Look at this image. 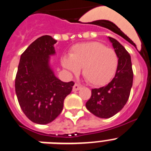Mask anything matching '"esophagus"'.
Returning <instances> with one entry per match:
<instances>
[{
  "instance_id": "1",
  "label": "esophagus",
  "mask_w": 151,
  "mask_h": 151,
  "mask_svg": "<svg viewBox=\"0 0 151 151\" xmlns=\"http://www.w3.org/2000/svg\"><path fill=\"white\" fill-rule=\"evenodd\" d=\"M81 88H82V85H80L79 84H78V83H76L74 85V86H73V91H76L80 90V89H81Z\"/></svg>"
}]
</instances>
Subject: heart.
I'll return each mask as SVG.
<instances>
[{
  "label": "heart",
  "instance_id": "heart-1",
  "mask_svg": "<svg viewBox=\"0 0 151 151\" xmlns=\"http://www.w3.org/2000/svg\"><path fill=\"white\" fill-rule=\"evenodd\" d=\"M62 65L73 73L82 68V76L90 85L104 86L115 76L119 58L113 49L92 41L74 45L69 57H63Z\"/></svg>",
  "mask_w": 151,
  "mask_h": 151
}]
</instances>
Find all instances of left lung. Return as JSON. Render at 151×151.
I'll list each match as a JSON object with an SVG mask.
<instances>
[{
  "instance_id": "8db88e82",
  "label": "left lung",
  "mask_w": 151,
  "mask_h": 151,
  "mask_svg": "<svg viewBox=\"0 0 151 151\" xmlns=\"http://www.w3.org/2000/svg\"><path fill=\"white\" fill-rule=\"evenodd\" d=\"M119 58L115 76L106 86L91 89L86 108L94 116L107 119L120 111L129 100L133 83V71L129 52L118 41L109 37Z\"/></svg>"
}]
</instances>
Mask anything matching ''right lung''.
Segmentation results:
<instances>
[{
  "label": "right lung",
  "mask_w": 151,
  "mask_h": 151,
  "mask_svg": "<svg viewBox=\"0 0 151 151\" xmlns=\"http://www.w3.org/2000/svg\"><path fill=\"white\" fill-rule=\"evenodd\" d=\"M56 43L50 35L33 41L21 55L16 76L19 106L28 119L37 124L50 123L60 114L64 99L75 84L60 81L50 69L49 59L55 54Z\"/></svg>",
  "instance_id": "right-lung-1"
}]
</instances>
